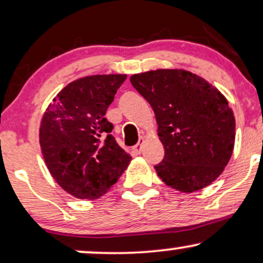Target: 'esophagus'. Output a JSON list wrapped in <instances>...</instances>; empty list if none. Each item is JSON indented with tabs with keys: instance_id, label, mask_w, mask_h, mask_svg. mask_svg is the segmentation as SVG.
Wrapping results in <instances>:
<instances>
[{
	"instance_id": "esophagus-1",
	"label": "esophagus",
	"mask_w": 263,
	"mask_h": 263,
	"mask_svg": "<svg viewBox=\"0 0 263 263\" xmlns=\"http://www.w3.org/2000/svg\"><path fill=\"white\" fill-rule=\"evenodd\" d=\"M144 141H145L144 137L139 138V142L134 146V151L137 152V154H140V152H141V150H142V144H144Z\"/></svg>"
}]
</instances>
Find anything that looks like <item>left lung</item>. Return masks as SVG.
Returning <instances> with one entry per match:
<instances>
[{
	"instance_id": "1",
	"label": "left lung",
	"mask_w": 263,
	"mask_h": 263,
	"mask_svg": "<svg viewBox=\"0 0 263 263\" xmlns=\"http://www.w3.org/2000/svg\"><path fill=\"white\" fill-rule=\"evenodd\" d=\"M132 85L156 117L164 158L157 176L180 193L210 185L231 160L235 118L228 101L203 78L184 69L134 74Z\"/></svg>"
}]
</instances>
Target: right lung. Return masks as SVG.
Listing matches in <instances>:
<instances>
[{"label":"right lung","instance_id":"right-lung-1","mask_svg":"<svg viewBox=\"0 0 263 263\" xmlns=\"http://www.w3.org/2000/svg\"><path fill=\"white\" fill-rule=\"evenodd\" d=\"M125 79V74H103L74 80L42 116L39 138L45 163L58 185L77 199H99L132 161L105 118Z\"/></svg>","mask_w":263,"mask_h":263}]
</instances>
